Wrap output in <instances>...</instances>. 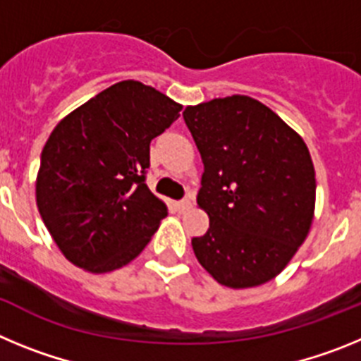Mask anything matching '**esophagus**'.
Instances as JSON below:
<instances>
[{"instance_id": "esophagus-1", "label": "esophagus", "mask_w": 361, "mask_h": 361, "mask_svg": "<svg viewBox=\"0 0 361 361\" xmlns=\"http://www.w3.org/2000/svg\"><path fill=\"white\" fill-rule=\"evenodd\" d=\"M175 206H177V209L180 213L183 212H188V209L191 208V200L190 199H183V200H178L177 204H175Z\"/></svg>"}]
</instances>
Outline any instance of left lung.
<instances>
[{
	"label": "left lung",
	"instance_id": "8db88e82",
	"mask_svg": "<svg viewBox=\"0 0 361 361\" xmlns=\"http://www.w3.org/2000/svg\"><path fill=\"white\" fill-rule=\"evenodd\" d=\"M184 123L204 162L197 202L209 229L191 238L200 266L222 286L275 279L307 237L317 178L302 137L247 95L188 106Z\"/></svg>",
	"mask_w": 361,
	"mask_h": 361
}]
</instances>
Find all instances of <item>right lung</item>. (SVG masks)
I'll return each instance as SVG.
<instances>
[{"instance_id":"right-lung-1","label":"right lung","mask_w":361,"mask_h":361,"mask_svg":"<svg viewBox=\"0 0 361 361\" xmlns=\"http://www.w3.org/2000/svg\"><path fill=\"white\" fill-rule=\"evenodd\" d=\"M180 110L152 86L121 81L54 128L41 153L36 200L70 262L106 273L145 250L168 215L146 186L149 142Z\"/></svg>"}]
</instances>
